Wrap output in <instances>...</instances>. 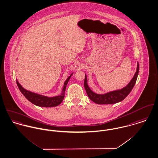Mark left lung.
I'll return each mask as SVG.
<instances>
[{"label":"left lung","mask_w":158,"mask_h":158,"mask_svg":"<svg viewBox=\"0 0 158 158\" xmlns=\"http://www.w3.org/2000/svg\"><path fill=\"white\" fill-rule=\"evenodd\" d=\"M139 63L138 62L137 70L135 76L126 87L121 89L111 91L104 94H98L91 90V89L88 86L87 76L85 75L84 80V87L86 90L88 96L93 102L98 104H113L122 101L128 95L133 88L134 87L139 73Z\"/></svg>","instance_id":"left-lung-1"}]
</instances>
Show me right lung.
I'll use <instances>...</instances> for the list:
<instances>
[{
	"mask_svg": "<svg viewBox=\"0 0 158 158\" xmlns=\"http://www.w3.org/2000/svg\"><path fill=\"white\" fill-rule=\"evenodd\" d=\"M72 74L67 78V79L64 82V88L62 89V91L60 95L58 96H55L53 98H48L47 96H44L42 95H40L36 93H34L32 92H30L29 91H27V89H24L22 87L20 84L19 83L18 80H16L17 85L18 88L20 89V92L23 94V96L32 104L42 106V107H52L56 106L59 105L63 101L65 96V91L66 89V86L68 84V82L69 81L71 76Z\"/></svg>",
	"mask_w": 158,
	"mask_h": 158,
	"instance_id": "obj_1",
	"label": "right lung"
}]
</instances>
